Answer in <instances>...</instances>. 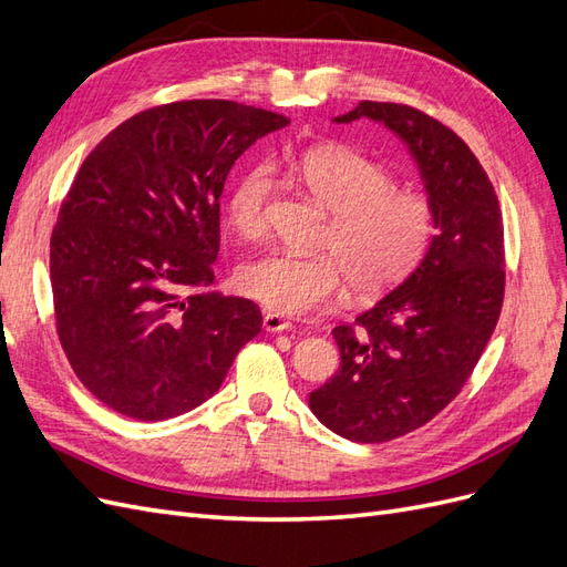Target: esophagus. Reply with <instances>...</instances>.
I'll use <instances>...</instances> for the list:
<instances>
[{"label": "esophagus", "instance_id": "1", "mask_svg": "<svg viewBox=\"0 0 567 567\" xmlns=\"http://www.w3.org/2000/svg\"><path fill=\"white\" fill-rule=\"evenodd\" d=\"M262 326H265V331H269V333H281V331L293 329V323H290L284 317H279V315H265Z\"/></svg>", "mask_w": 567, "mask_h": 567}]
</instances>
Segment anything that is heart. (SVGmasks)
<instances>
[{"mask_svg":"<svg viewBox=\"0 0 567 567\" xmlns=\"http://www.w3.org/2000/svg\"><path fill=\"white\" fill-rule=\"evenodd\" d=\"M298 175L321 208L333 215L321 238L329 252L296 255L274 250L238 269L241 293L279 317H302L340 298L381 296L400 286L431 248L435 208L427 196L394 188L383 165L362 153L319 146L307 151ZM277 188L269 163L238 175L227 196V219L244 238H260Z\"/></svg>","mask_w":567,"mask_h":567,"instance_id":"b5f03b06","label":"heart"}]
</instances>
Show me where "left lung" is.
I'll list each match as a JSON object with an SVG mask.
<instances>
[{
  "label": "left lung",
  "instance_id": "8db88e82",
  "mask_svg": "<svg viewBox=\"0 0 567 567\" xmlns=\"http://www.w3.org/2000/svg\"><path fill=\"white\" fill-rule=\"evenodd\" d=\"M359 117L406 144L437 234L398 288L336 326L340 369L310 392V409L340 437L388 442L435 419L473 373L504 302V225L487 173L456 132L419 109L379 101L333 123Z\"/></svg>",
  "mask_w": 567,
  "mask_h": 567
}]
</instances>
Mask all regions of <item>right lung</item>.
<instances>
[{"label":"right lung","instance_id":"1","mask_svg":"<svg viewBox=\"0 0 567 567\" xmlns=\"http://www.w3.org/2000/svg\"><path fill=\"white\" fill-rule=\"evenodd\" d=\"M288 117L225 99L136 113L101 142L51 231L56 331L82 385L136 421L219 390L262 329L252 300L208 290L236 158Z\"/></svg>","mask_w":567,"mask_h":567}]
</instances>
